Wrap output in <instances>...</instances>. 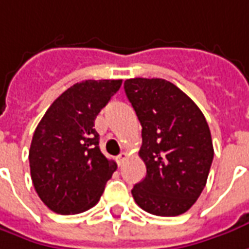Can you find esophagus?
Returning <instances> with one entry per match:
<instances>
[{
    "instance_id": "obj_1",
    "label": "esophagus",
    "mask_w": 249,
    "mask_h": 249,
    "mask_svg": "<svg viewBox=\"0 0 249 249\" xmlns=\"http://www.w3.org/2000/svg\"><path fill=\"white\" fill-rule=\"evenodd\" d=\"M126 158H128V154H126V153H121V154H120L117 158H116V160H117L118 166H121V165L124 163V160H126Z\"/></svg>"
}]
</instances>
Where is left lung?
I'll list each match as a JSON object with an SVG mask.
<instances>
[{
	"mask_svg": "<svg viewBox=\"0 0 249 249\" xmlns=\"http://www.w3.org/2000/svg\"><path fill=\"white\" fill-rule=\"evenodd\" d=\"M124 89L142 124L139 155L147 167L132 196L150 214L180 215L207 182L214 158L209 124L196 103L167 80L128 79Z\"/></svg>",
	"mask_w": 249,
	"mask_h": 249,
	"instance_id": "1",
	"label": "left lung"
}]
</instances>
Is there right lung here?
<instances>
[{"instance_id": "obj_1", "label": "right lung", "mask_w": 249, "mask_h": 249, "mask_svg": "<svg viewBox=\"0 0 249 249\" xmlns=\"http://www.w3.org/2000/svg\"><path fill=\"white\" fill-rule=\"evenodd\" d=\"M123 80H84L64 91L36 126L30 147L32 184L40 200L62 215L99 202L117 163L99 148L94 121Z\"/></svg>"}]
</instances>
